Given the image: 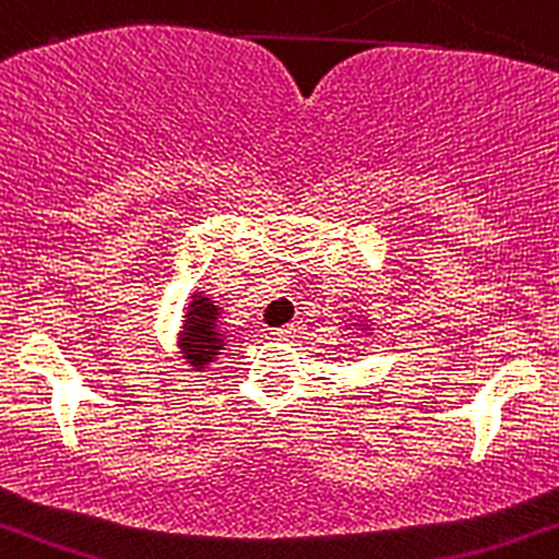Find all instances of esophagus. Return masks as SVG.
Segmentation results:
<instances>
[{"mask_svg": "<svg viewBox=\"0 0 559 559\" xmlns=\"http://www.w3.org/2000/svg\"><path fill=\"white\" fill-rule=\"evenodd\" d=\"M293 331H296V328L293 325H282V328H274V338H287V336H293Z\"/></svg>", "mask_w": 559, "mask_h": 559, "instance_id": "1", "label": "esophagus"}]
</instances>
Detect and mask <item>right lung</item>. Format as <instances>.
Returning a JSON list of instances; mask_svg holds the SVG:
<instances>
[{
	"label": "right lung",
	"mask_w": 559,
	"mask_h": 559,
	"mask_svg": "<svg viewBox=\"0 0 559 559\" xmlns=\"http://www.w3.org/2000/svg\"><path fill=\"white\" fill-rule=\"evenodd\" d=\"M226 331H221V307L212 298L195 293L182 322L180 349L186 364L193 371L206 368L221 355V349H226Z\"/></svg>",
	"instance_id": "add662e5"
}]
</instances>
